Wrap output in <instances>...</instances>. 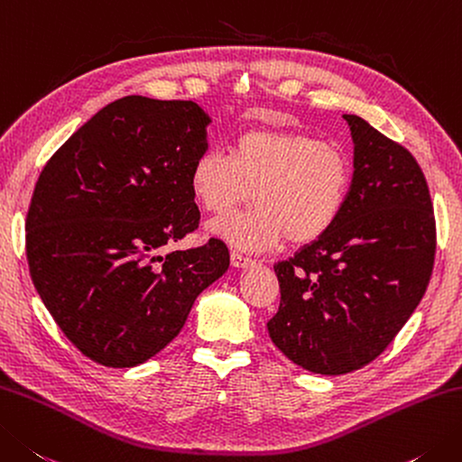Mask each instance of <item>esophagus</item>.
Masks as SVG:
<instances>
[{"label": "esophagus", "instance_id": "esophagus-1", "mask_svg": "<svg viewBox=\"0 0 462 462\" xmlns=\"http://www.w3.org/2000/svg\"><path fill=\"white\" fill-rule=\"evenodd\" d=\"M230 260H232V266H236V268H246V266L254 264V260H252V256L242 254V252H238V250H232Z\"/></svg>", "mask_w": 462, "mask_h": 462}]
</instances>
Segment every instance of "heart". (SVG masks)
Returning a JSON list of instances; mask_svg holds the SVG:
<instances>
[{
    "mask_svg": "<svg viewBox=\"0 0 462 462\" xmlns=\"http://www.w3.org/2000/svg\"><path fill=\"white\" fill-rule=\"evenodd\" d=\"M352 160L338 143L296 130L254 128L234 138L230 153L206 150L189 170V188L206 212L222 216L210 232L234 246L264 250L286 238L292 246L320 240L348 202Z\"/></svg>",
    "mask_w": 462,
    "mask_h": 462,
    "instance_id": "1",
    "label": "heart"
}]
</instances>
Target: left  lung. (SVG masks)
<instances>
[{
	"label": "left lung",
	"mask_w": 462,
	"mask_h": 462,
	"mask_svg": "<svg viewBox=\"0 0 462 462\" xmlns=\"http://www.w3.org/2000/svg\"><path fill=\"white\" fill-rule=\"evenodd\" d=\"M355 178L332 230L274 264V345L310 373L346 374L383 355L411 319L435 266L437 222L419 162L358 116Z\"/></svg>",
	"instance_id": "1"
}]
</instances>
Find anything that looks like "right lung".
<instances>
[{"instance_id":"1","label":"right lung","mask_w":462,"mask_h":462,"mask_svg":"<svg viewBox=\"0 0 462 462\" xmlns=\"http://www.w3.org/2000/svg\"><path fill=\"white\" fill-rule=\"evenodd\" d=\"M208 124L194 102L125 96L42 170L25 218L30 274L61 332L97 365L158 355L230 266L218 238L168 250L200 224L189 170L208 150Z\"/></svg>"}]
</instances>
